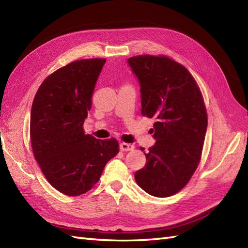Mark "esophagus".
<instances>
[{
	"label": "esophagus",
	"instance_id": "esophagus-1",
	"mask_svg": "<svg viewBox=\"0 0 248 248\" xmlns=\"http://www.w3.org/2000/svg\"><path fill=\"white\" fill-rule=\"evenodd\" d=\"M119 149L122 152H129V151H133L134 150V145L130 144V143H125V142H122L119 144Z\"/></svg>",
	"mask_w": 248,
	"mask_h": 248
}]
</instances>
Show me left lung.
Returning <instances> with one entry per match:
<instances>
[{
	"label": "left lung",
	"instance_id": "1",
	"mask_svg": "<svg viewBox=\"0 0 248 248\" xmlns=\"http://www.w3.org/2000/svg\"><path fill=\"white\" fill-rule=\"evenodd\" d=\"M128 63L140 85L141 114L156 119V142L144 152L148 161L135 180L144 192L164 198L185 187L200 162L205 105L192 74L168 56L137 55Z\"/></svg>",
	"mask_w": 248,
	"mask_h": 248
}]
</instances>
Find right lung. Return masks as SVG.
<instances>
[{"instance_id":"1","label":"right lung","mask_w":248,"mask_h":248,"mask_svg":"<svg viewBox=\"0 0 248 248\" xmlns=\"http://www.w3.org/2000/svg\"><path fill=\"white\" fill-rule=\"evenodd\" d=\"M105 62L80 60L56 70L42 82L31 108L33 155L50 185L67 196L90 190L119 152L115 138L96 139L82 128Z\"/></svg>"}]
</instances>
